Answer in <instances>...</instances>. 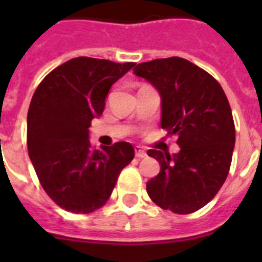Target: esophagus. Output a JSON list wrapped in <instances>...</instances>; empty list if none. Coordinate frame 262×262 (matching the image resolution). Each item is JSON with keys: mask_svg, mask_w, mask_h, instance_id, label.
Wrapping results in <instances>:
<instances>
[{"mask_svg": "<svg viewBox=\"0 0 262 262\" xmlns=\"http://www.w3.org/2000/svg\"><path fill=\"white\" fill-rule=\"evenodd\" d=\"M135 156L138 157V159H143V157L147 156V152H145L142 147H135Z\"/></svg>", "mask_w": 262, "mask_h": 262, "instance_id": "obj_1", "label": "esophagus"}]
</instances>
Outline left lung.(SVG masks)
<instances>
[{"label":"left lung","mask_w":262,"mask_h":262,"mask_svg":"<svg viewBox=\"0 0 262 262\" xmlns=\"http://www.w3.org/2000/svg\"><path fill=\"white\" fill-rule=\"evenodd\" d=\"M134 73L161 98V127L177 136L178 154L149 149L160 173L147 193L164 210L191 214L216 195L230 172L235 124L224 90L202 68L182 57L140 62Z\"/></svg>","instance_id":"8db88e82"}]
</instances>
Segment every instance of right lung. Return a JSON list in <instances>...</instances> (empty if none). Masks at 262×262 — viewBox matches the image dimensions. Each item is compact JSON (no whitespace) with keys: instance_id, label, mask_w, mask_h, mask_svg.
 <instances>
[{"instance_id":"obj_1","label":"right lung","mask_w":262,"mask_h":262,"mask_svg":"<svg viewBox=\"0 0 262 262\" xmlns=\"http://www.w3.org/2000/svg\"><path fill=\"white\" fill-rule=\"evenodd\" d=\"M135 62L76 57L48 73L27 114V148L51 200L67 211L89 214L110 198L120 170L131 163L129 143L90 145L92 119L101 117L108 90Z\"/></svg>"}]
</instances>
